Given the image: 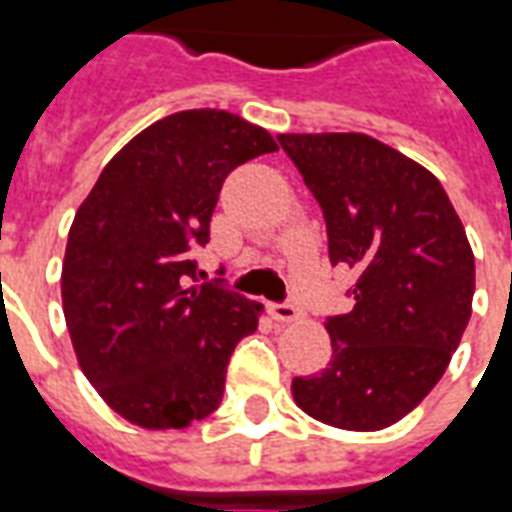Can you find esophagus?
Masks as SVG:
<instances>
[{
	"instance_id": "1",
	"label": "esophagus",
	"mask_w": 512,
	"mask_h": 512,
	"mask_svg": "<svg viewBox=\"0 0 512 512\" xmlns=\"http://www.w3.org/2000/svg\"><path fill=\"white\" fill-rule=\"evenodd\" d=\"M268 312H271V318L279 323H296L304 318V312L296 307V304H290V301H279V304H268Z\"/></svg>"
}]
</instances>
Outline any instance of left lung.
Instances as JSON below:
<instances>
[{
  "instance_id": "1",
  "label": "left lung",
  "mask_w": 512,
  "mask_h": 512,
  "mask_svg": "<svg viewBox=\"0 0 512 512\" xmlns=\"http://www.w3.org/2000/svg\"><path fill=\"white\" fill-rule=\"evenodd\" d=\"M318 200L332 266L354 268V310L329 315L332 359L293 378L301 411L381 430L439 384L472 315L474 255L436 175L365 134H279Z\"/></svg>"
}]
</instances>
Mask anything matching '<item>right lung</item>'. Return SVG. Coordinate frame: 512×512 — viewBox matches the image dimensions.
Returning <instances> with one entry per match:
<instances>
[{"label":"right lung","instance_id":"1","mask_svg":"<svg viewBox=\"0 0 512 512\" xmlns=\"http://www.w3.org/2000/svg\"><path fill=\"white\" fill-rule=\"evenodd\" d=\"M260 126L189 109L136 134L101 172L68 233L62 310L87 381L139 428H186L219 408L235 345L260 304L197 282L224 178L274 153Z\"/></svg>","mask_w":512,"mask_h":512}]
</instances>
